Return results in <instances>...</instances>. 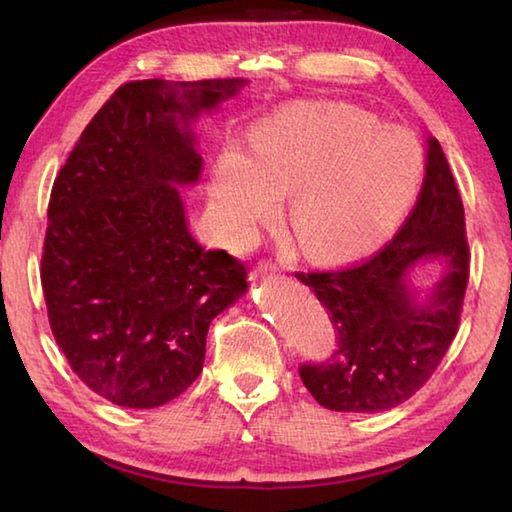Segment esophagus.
Returning a JSON list of instances; mask_svg holds the SVG:
<instances>
[{
    "instance_id": "obj_1",
    "label": "esophagus",
    "mask_w": 512,
    "mask_h": 512,
    "mask_svg": "<svg viewBox=\"0 0 512 512\" xmlns=\"http://www.w3.org/2000/svg\"><path fill=\"white\" fill-rule=\"evenodd\" d=\"M277 273V266L271 262H262L259 264L255 271H253V280H259V277H266V275H275Z\"/></svg>"
}]
</instances>
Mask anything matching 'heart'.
Returning <instances> with one entry per match:
<instances>
[{
  "instance_id": "1",
  "label": "heart",
  "mask_w": 512,
  "mask_h": 512,
  "mask_svg": "<svg viewBox=\"0 0 512 512\" xmlns=\"http://www.w3.org/2000/svg\"><path fill=\"white\" fill-rule=\"evenodd\" d=\"M253 158L230 146L214 164L216 228L246 246L291 194L287 228L316 262H348L377 250L415 201L424 158L404 126L352 103L282 108L250 135Z\"/></svg>"
}]
</instances>
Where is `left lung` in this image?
<instances>
[{"mask_svg": "<svg viewBox=\"0 0 512 512\" xmlns=\"http://www.w3.org/2000/svg\"><path fill=\"white\" fill-rule=\"evenodd\" d=\"M420 263L441 264L427 290L410 277ZM467 275L463 201L429 135L418 203L391 244L345 271L296 275L329 309L336 329L332 361L302 366V384L329 411L379 413L406 402L454 341Z\"/></svg>", "mask_w": 512, "mask_h": 512, "instance_id": "8db88e82", "label": "left lung"}]
</instances>
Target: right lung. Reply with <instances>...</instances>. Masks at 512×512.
<instances>
[{
    "label": "right lung",
    "mask_w": 512,
    "mask_h": 512,
    "mask_svg": "<svg viewBox=\"0 0 512 512\" xmlns=\"http://www.w3.org/2000/svg\"><path fill=\"white\" fill-rule=\"evenodd\" d=\"M246 79L133 81L81 133L47 212L42 291L85 386L155 409L201 375L207 327L248 291L244 264L189 232L180 187L201 180L196 121Z\"/></svg>",
    "instance_id": "right-lung-1"
}]
</instances>
